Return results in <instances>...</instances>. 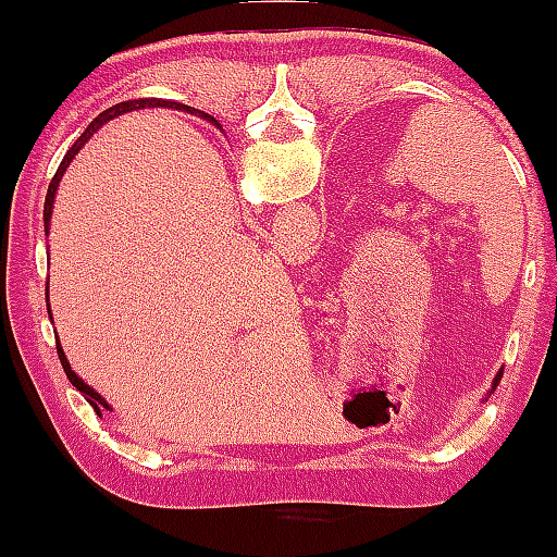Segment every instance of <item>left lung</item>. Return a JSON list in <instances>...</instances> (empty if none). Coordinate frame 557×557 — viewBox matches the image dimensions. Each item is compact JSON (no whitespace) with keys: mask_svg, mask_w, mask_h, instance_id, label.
Returning <instances> with one entry per match:
<instances>
[{"mask_svg":"<svg viewBox=\"0 0 557 557\" xmlns=\"http://www.w3.org/2000/svg\"><path fill=\"white\" fill-rule=\"evenodd\" d=\"M497 376H500V374H497ZM497 376H495V385H497Z\"/></svg>","mask_w":557,"mask_h":557,"instance_id":"left-lung-1","label":"left lung"}]
</instances>
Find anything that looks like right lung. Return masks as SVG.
<instances>
[{
    "label": "right lung",
    "mask_w": 557,
    "mask_h": 557,
    "mask_svg": "<svg viewBox=\"0 0 557 557\" xmlns=\"http://www.w3.org/2000/svg\"><path fill=\"white\" fill-rule=\"evenodd\" d=\"M144 107H175V110H181V107H183V104H177V101H162V99H133V101H123V104H114V107H110V110H107V112H101V114H99V117H96V120H94V123L86 127V133H83V136H81L78 140H75V144H73V146H70V151H67V154H65V159H62V162H60V168H57V175L52 177V183H49V190H47V201H44V225H47V227H49V220H52V203H54V194H57V185H60V181H62V175H65L67 164H70V162H73V159H75V154H78V151L83 149V144H86V140H88V138H91V136H94V133H96V131H99V127L107 123V120L117 117V114H123V112H133V110H144ZM183 110H185V107H183ZM188 112H194V110H188ZM198 117L209 120V123H214L216 127H220V123H216V120H214V117H209V114H207V112H203V114H198ZM47 300H49V290H47ZM47 306H49V304H47ZM57 356H60V361H62V369H65L67 380H70V382H73V387H78V389H81V393H83V395H86V400H88V403H91V406H94V411H96V413H99V417H101V413H104V411H110V403H107L104 398H101V395H99V393H96V389H94V387H88V385H86V382H83V380H81V376H78V374H75V372H73V369H70V361H67L65 350H62V348H60V343H57Z\"/></svg>",
    "instance_id": "obj_1"
}]
</instances>
